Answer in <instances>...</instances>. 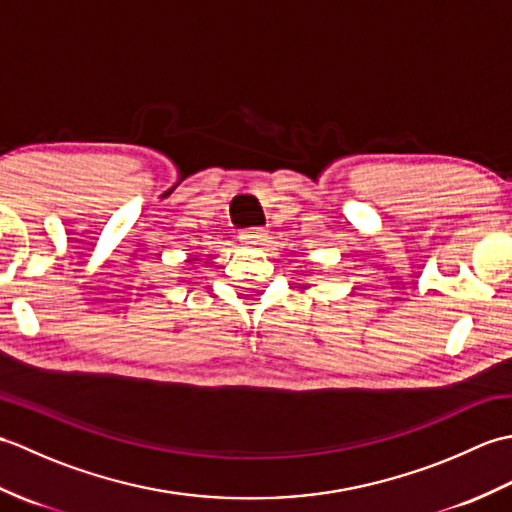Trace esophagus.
Masks as SVG:
<instances>
[{
	"instance_id": "1",
	"label": "esophagus",
	"mask_w": 512,
	"mask_h": 512,
	"mask_svg": "<svg viewBox=\"0 0 512 512\" xmlns=\"http://www.w3.org/2000/svg\"><path fill=\"white\" fill-rule=\"evenodd\" d=\"M266 237H268V233L264 231V228H248V231L239 235V242L248 248H257L266 242Z\"/></svg>"
}]
</instances>
